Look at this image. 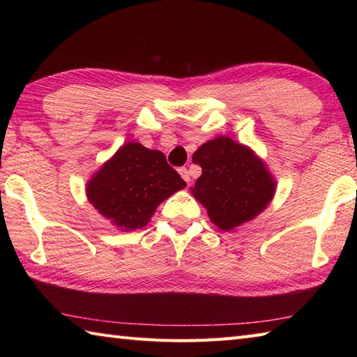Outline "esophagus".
I'll return each instance as SVG.
<instances>
[{
  "mask_svg": "<svg viewBox=\"0 0 357 357\" xmlns=\"http://www.w3.org/2000/svg\"><path fill=\"white\" fill-rule=\"evenodd\" d=\"M179 174H181V176H183V179L185 181L187 184L190 183V174H188V170L185 169V167H183V169H179Z\"/></svg>",
  "mask_w": 357,
  "mask_h": 357,
  "instance_id": "esophagus-1",
  "label": "esophagus"
}]
</instances>
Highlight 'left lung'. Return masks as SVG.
Listing matches in <instances>:
<instances>
[{
  "instance_id": "obj_1",
  "label": "left lung",
  "mask_w": 357,
  "mask_h": 357,
  "mask_svg": "<svg viewBox=\"0 0 357 357\" xmlns=\"http://www.w3.org/2000/svg\"><path fill=\"white\" fill-rule=\"evenodd\" d=\"M202 174L192 187L193 198L207 208L210 221L230 231L267 208L276 183L252 149L218 136L195 151Z\"/></svg>"
}]
</instances>
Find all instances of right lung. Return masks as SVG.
<instances>
[{
    "mask_svg": "<svg viewBox=\"0 0 357 357\" xmlns=\"http://www.w3.org/2000/svg\"><path fill=\"white\" fill-rule=\"evenodd\" d=\"M185 185L162 151L127 142L89 179L86 193L105 219L130 231L146 227L159 204Z\"/></svg>",
    "mask_w": 357,
    "mask_h": 357,
    "instance_id": "obj_1",
    "label": "right lung"
}]
</instances>
